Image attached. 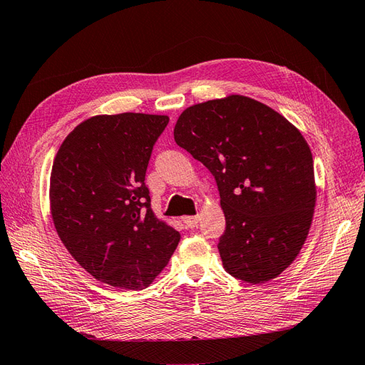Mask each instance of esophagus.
<instances>
[{"label":"esophagus","instance_id":"obj_1","mask_svg":"<svg viewBox=\"0 0 365 365\" xmlns=\"http://www.w3.org/2000/svg\"><path fill=\"white\" fill-rule=\"evenodd\" d=\"M200 219H201L200 215H196V216H184L182 217V222L185 224L187 228H195V227H197V224H200Z\"/></svg>","mask_w":365,"mask_h":365}]
</instances>
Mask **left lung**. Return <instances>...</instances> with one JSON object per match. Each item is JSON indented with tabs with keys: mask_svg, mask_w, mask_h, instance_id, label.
<instances>
[{
	"mask_svg": "<svg viewBox=\"0 0 365 365\" xmlns=\"http://www.w3.org/2000/svg\"><path fill=\"white\" fill-rule=\"evenodd\" d=\"M173 137L217 182L225 271L254 284L280 275L303 248L317 202L302 132L268 105L230 94L184 109Z\"/></svg>",
	"mask_w": 365,
	"mask_h": 365,
	"instance_id": "left-lung-1",
	"label": "left lung"
}]
</instances>
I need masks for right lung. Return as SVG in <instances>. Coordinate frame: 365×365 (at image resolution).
Listing matches in <instances>:
<instances>
[{
	"label": "right lung",
	"instance_id": "right-lung-1",
	"mask_svg": "<svg viewBox=\"0 0 365 365\" xmlns=\"http://www.w3.org/2000/svg\"><path fill=\"white\" fill-rule=\"evenodd\" d=\"M168 115H94L65 137L50 175V213L62 244L94 279L145 289L181 235L150 208L145 175Z\"/></svg>",
	"mask_w": 365,
	"mask_h": 365
}]
</instances>
